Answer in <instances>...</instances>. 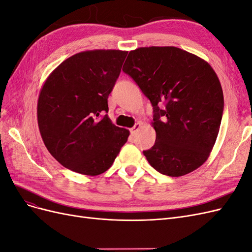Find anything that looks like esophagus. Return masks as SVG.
<instances>
[{
	"mask_svg": "<svg viewBox=\"0 0 252 252\" xmlns=\"http://www.w3.org/2000/svg\"><path fill=\"white\" fill-rule=\"evenodd\" d=\"M142 127V123H140V122H139V123H136L131 129H130V132H131V134L132 135H134L136 132H138L139 130H140V128Z\"/></svg>",
	"mask_w": 252,
	"mask_h": 252,
	"instance_id": "1",
	"label": "esophagus"
}]
</instances>
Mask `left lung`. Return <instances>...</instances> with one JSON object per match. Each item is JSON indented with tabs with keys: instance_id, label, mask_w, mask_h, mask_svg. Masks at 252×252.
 <instances>
[{
	"instance_id": "8db88e82",
	"label": "left lung",
	"mask_w": 252,
	"mask_h": 252,
	"mask_svg": "<svg viewBox=\"0 0 252 252\" xmlns=\"http://www.w3.org/2000/svg\"><path fill=\"white\" fill-rule=\"evenodd\" d=\"M123 71L154 106L156 143L143 152L149 164L169 177L199 168L215 146L224 108L213 68L181 48L151 46L129 52Z\"/></svg>"
}]
</instances>
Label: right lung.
<instances>
[{
  "label": "right lung",
  "mask_w": 252,
  "mask_h": 252,
  "mask_svg": "<svg viewBox=\"0 0 252 252\" xmlns=\"http://www.w3.org/2000/svg\"><path fill=\"white\" fill-rule=\"evenodd\" d=\"M128 51L94 49L63 61L44 82L37 98V125L50 155L85 175L108 170L127 142L128 129L106 114L107 98Z\"/></svg>",
  "instance_id": "1"
}]
</instances>
